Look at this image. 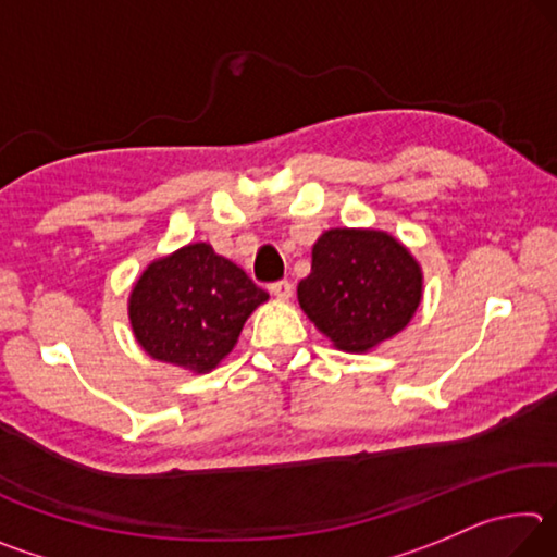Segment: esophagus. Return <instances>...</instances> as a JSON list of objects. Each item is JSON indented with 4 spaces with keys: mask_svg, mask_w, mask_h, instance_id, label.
<instances>
[{
    "mask_svg": "<svg viewBox=\"0 0 557 557\" xmlns=\"http://www.w3.org/2000/svg\"><path fill=\"white\" fill-rule=\"evenodd\" d=\"M270 292H272V295H275L277 299H289V297H292V282H287V280L272 282Z\"/></svg>",
    "mask_w": 557,
    "mask_h": 557,
    "instance_id": "34e87169",
    "label": "esophagus"
}]
</instances>
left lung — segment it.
Instances as JSON below:
<instances>
[{
	"mask_svg": "<svg viewBox=\"0 0 557 557\" xmlns=\"http://www.w3.org/2000/svg\"><path fill=\"white\" fill-rule=\"evenodd\" d=\"M299 307L344 351H369L410 322L422 275L403 245L381 231L334 228L314 243Z\"/></svg>",
	"mask_w": 557,
	"mask_h": 557,
	"instance_id": "left-lung-1",
	"label": "left lung"
}]
</instances>
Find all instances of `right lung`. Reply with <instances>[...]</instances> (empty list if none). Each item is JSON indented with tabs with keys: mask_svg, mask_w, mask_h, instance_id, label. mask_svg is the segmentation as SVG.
<instances>
[{
	"mask_svg": "<svg viewBox=\"0 0 557 557\" xmlns=\"http://www.w3.org/2000/svg\"><path fill=\"white\" fill-rule=\"evenodd\" d=\"M265 299L268 292L238 265L194 243L143 272L129 322L149 356L206 373L231 354L245 319Z\"/></svg>",
	"mask_w": 557,
	"mask_h": 557,
	"instance_id": "obj_1",
	"label": "right lung"
}]
</instances>
